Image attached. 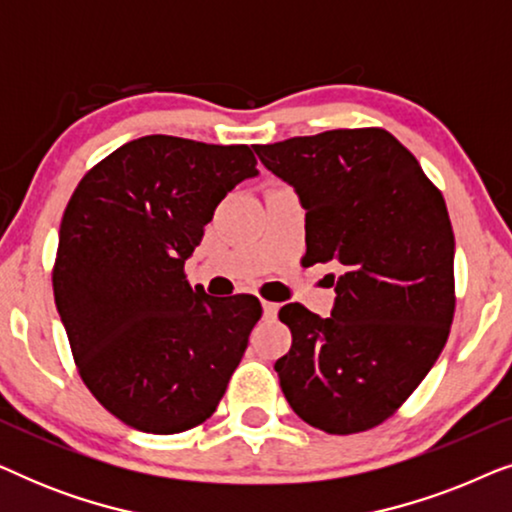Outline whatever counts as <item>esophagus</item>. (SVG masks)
I'll return each mask as SVG.
<instances>
[{
  "mask_svg": "<svg viewBox=\"0 0 512 512\" xmlns=\"http://www.w3.org/2000/svg\"><path fill=\"white\" fill-rule=\"evenodd\" d=\"M277 312H279V305H277V303H270V300H263V314H265V317L275 319Z\"/></svg>",
  "mask_w": 512,
  "mask_h": 512,
  "instance_id": "obj_1",
  "label": "esophagus"
}]
</instances>
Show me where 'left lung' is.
<instances>
[{
    "mask_svg": "<svg viewBox=\"0 0 512 512\" xmlns=\"http://www.w3.org/2000/svg\"><path fill=\"white\" fill-rule=\"evenodd\" d=\"M296 188L310 263L338 261L328 319L289 303L275 370L293 412L335 436L389 419L443 352L454 317V233L443 193L382 128L254 146Z\"/></svg>",
    "mask_w": 512,
    "mask_h": 512,
    "instance_id": "left-lung-1",
    "label": "left lung"
}]
</instances>
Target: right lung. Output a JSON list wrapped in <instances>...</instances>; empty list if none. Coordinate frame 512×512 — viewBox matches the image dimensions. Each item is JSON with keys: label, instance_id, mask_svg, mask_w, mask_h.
Returning a JSON list of instances; mask_svg holds the SVG:
<instances>
[{"label": "right lung", "instance_id": "obj_1", "mask_svg": "<svg viewBox=\"0 0 512 512\" xmlns=\"http://www.w3.org/2000/svg\"><path fill=\"white\" fill-rule=\"evenodd\" d=\"M256 174L247 144L149 135L100 160L67 202L55 307L83 384L132 429L188 431L226 394L261 303L193 291L184 263L219 202Z\"/></svg>", "mask_w": 512, "mask_h": 512}]
</instances>
